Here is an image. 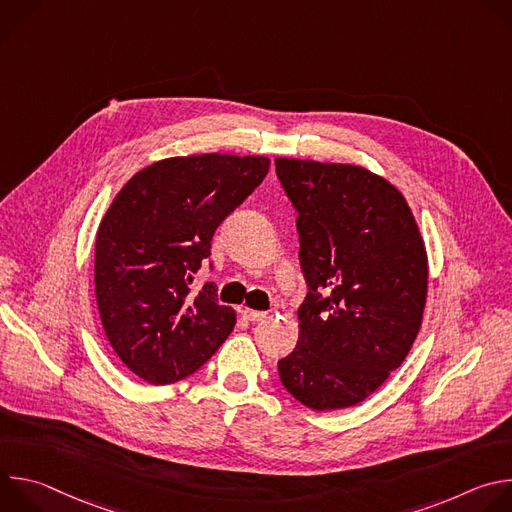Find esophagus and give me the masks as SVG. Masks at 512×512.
I'll list each match as a JSON object with an SVG mask.
<instances>
[{
  "mask_svg": "<svg viewBox=\"0 0 512 512\" xmlns=\"http://www.w3.org/2000/svg\"><path fill=\"white\" fill-rule=\"evenodd\" d=\"M265 316H267V314H265V312H259V310H249V308L243 310V318L249 320V322H261Z\"/></svg>",
  "mask_w": 512,
  "mask_h": 512,
  "instance_id": "34e87169",
  "label": "esophagus"
}]
</instances>
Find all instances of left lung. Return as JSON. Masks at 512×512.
<instances>
[{
  "mask_svg": "<svg viewBox=\"0 0 512 512\" xmlns=\"http://www.w3.org/2000/svg\"><path fill=\"white\" fill-rule=\"evenodd\" d=\"M296 208L308 294L300 338L277 362L283 387L314 411L377 391L419 332L427 257L411 208L381 176L348 164L275 160Z\"/></svg>",
  "mask_w": 512,
  "mask_h": 512,
  "instance_id": "8db88e82",
  "label": "left lung"
}]
</instances>
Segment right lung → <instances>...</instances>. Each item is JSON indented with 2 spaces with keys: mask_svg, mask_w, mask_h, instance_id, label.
I'll use <instances>...</instances> for the list:
<instances>
[{
  "mask_svg": "<svg viewBox=\"0 0 512 512\" xmlns=\"http://www.w3.org/2000/svg\"><path fill=\"white\" fill-rule=\"evenodd\" d=\"M267 172L263 156L170 158L115 196L97 233L95 291L105 334L139 379L182 381L233 332L237 314L218 304L216 285L194 294L192 281L218 225Z\"/></svg>",
  "mask_w": 512,
  "mask_h": 512,
  "instance_id": "add662e5",
  "label": "right lung"
}]
</instances>
